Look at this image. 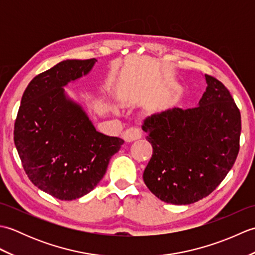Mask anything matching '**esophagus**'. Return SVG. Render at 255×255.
I'll return each mask as SVG.
<instances>
[{"label": "esophagus", "instance_id": "obj_1", "mask_svg": "<svg viewBox=\"0 0 255 255\" xmlns=\"http://www.w3.org/2000/svg\"><path fill=\"white\" fill-rule=\"evenodd\" d=\"M123 138L126 142H131L134 141V140H138L141 138V131L139 130L138 128H128L123 132Z\"/></svg>", "mask_w": 255, "mask_h": 255}]
</instances>
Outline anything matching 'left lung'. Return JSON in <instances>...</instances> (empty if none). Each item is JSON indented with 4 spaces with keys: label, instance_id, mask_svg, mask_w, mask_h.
Segmentation results:
<instances>
[{
    "label": "left lung",
    "instance_id": "obj_1",
    "mask_svg": "<svg viewBox=\"0 0 255 255\" xmlns=\"http://www.w3.org/2000/svg\"><path fill=\"white\" fill-rule=\"evenodd\" d=\"M204 78L207 88L196 107L170 108L142 123L152 145L143 182L162 202L188 205L208 196L239 152V108L220 81Z\"/></svg>",
    "mask_w": 255,
    "mask_h": 255
}]
</instances>
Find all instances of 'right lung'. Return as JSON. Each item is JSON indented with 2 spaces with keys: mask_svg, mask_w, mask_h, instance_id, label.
Segmentation results:
<instances>
[{
  "mask_svg": "<svg viewBox=\"0 0 255 255\" xmlns=\"http://www.w3.org/2000/svg\"><path fill=\"white\" fill-rule=\"evenodd\" d=\"M63 60L30 81L20 101L14 142L27 176L61 200L89 194L106 173L124 140L96 130L64 86L88 75L96 63Z\"/></svg>",
  "mask_w": 255,
  "mask_h": 255,
  "instance_id": "obj_1",
  "label": "right lung"
}]
</instances>
